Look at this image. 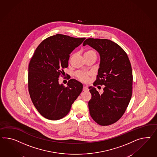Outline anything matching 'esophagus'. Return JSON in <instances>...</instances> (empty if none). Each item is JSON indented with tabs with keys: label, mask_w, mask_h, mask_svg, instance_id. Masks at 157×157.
<instances>
[{
	"label": "esophagus",
	"mask_w": 157,
	"mask_h": 157,
	"mask_svg": "<svg viewBox=\"0 0 157 157\" xmlns=\"http://www.w3.org/2000/svg\"><path fill=\"white\" fill-rule=\"evenodd\" d=\"M83 90H84V91H88V86H84L83 87Z\"/></svg>",
	"instance_id": "34e87169"
}]
</instances>
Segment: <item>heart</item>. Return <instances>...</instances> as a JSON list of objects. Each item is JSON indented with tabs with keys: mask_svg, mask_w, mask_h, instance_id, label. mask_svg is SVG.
Wrapping results in <instances>:
<instances>
[{
	"mask_svg": "<svg viewBox=\"0 0 157 157\" xmlns=\"http://www.w3.org/2000/svg\"><path fill=\"white\" fill-rule=\"evenodd\" d=\"M94 53L93 51L91 50H89L87 51L86 52H85L84 55L86 54H89V53ZM77 76L78 77V78L79 79H80L81 80L83 81H86L88 80V74L86 73L82 72H78L76 73Z\"/></svg>",
	"mask_w": 157,
	"mask_h": 157,
	"instance_id": "1",
	"label": "heart"
}]
</instances>
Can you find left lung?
Segmentation results:
<instances>
[{
    "label": "left lung",
    "instance_id": "obj_1",
    "mask_svg": "<svg viewBox=\"0 0 157 157\" xmlns=\"http://www.w3.org/2000/svg\"><path fill=\"white\" fill-rule=\"evenodd\" d=\"M88 45L100 54V63L93 85H104L100 94L89 86L92 98L89 101L90 116L101 126L111 125L124 114L132 95L133 75L129 57L119 45L108 39L89 38Z\"/></svg>",
    "mask_w": 157,
    "mask_h": 157
}]
</instances>
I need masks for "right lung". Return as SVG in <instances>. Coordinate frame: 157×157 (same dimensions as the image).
I'll list each match as a JSON object with an SVG mask.
<instances>
[{
  "mask_svg": "<svg viewBox=\"0 0 157 157\" xmlns=\"http://www.w3.org/2000/svg\"><path fill=\"white\" fill-rule=\"evenodd\" d=\"M85 39L61 34L50 36L39 45L31 59L28 90L35 107L47 119L58 120L65 116L82 90L80 82L71 79L65 87L59 84V77L68 67L71 53Z\"/></svg>",
  "mask_w": 157,
  "mask_h": 157,
  "instance_id": "obj_1",
  "label": "right lung"
}]
</instances>
